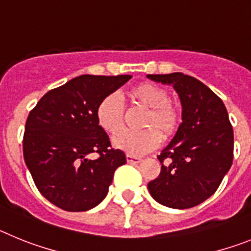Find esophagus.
Wrapping results in <instances>:
<instances>
[{
  "label": "esophagus",
  "mask_w": 251,
  "mask_h": 251,
  "mask_svg": "<svg viewBox=\"0 0 251 251\" xmlns=\"http://www.w3.org/2000/svg\"><path fill=\"white\" fill-rule=\"evenodd\" d=\"M142 159L138 158L136 156H132V154H127V162L128 163H139Z\"/></svg>",
  "instance_id": "1"
}]
</instances>
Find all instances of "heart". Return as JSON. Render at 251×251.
Segmentation results:
<instances>
[{
  "label": "heart",
  "instance_id": "1",
  "mask_svg": "<svg viewBox=\"0 0 251 251\" xmlns=\"http://www.w3.org/2000/svg\"><path fill=\"white\" fill-rule=\"evenodd\" d=\"M128 100L134 105L147 109L142 119L141 128L145 130L118 134L124 126V113L121 103L114 95H106L95 109V118L99 127L110 136L115 148L132 156H142L158 147L161 135L163 138L174 136L178 128L179 110L168 100V94L162 86L145 81L132 86L126 93Z\"/></svg>",
  "mask_w": 251,
  "mask_h": 251
}]
</instances>
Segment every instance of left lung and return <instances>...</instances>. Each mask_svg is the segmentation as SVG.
I'll use <instances>...</instances> for the list:
<instances>
[{
  "label": "left lung",
  "mask_w": 251,
  "mask_h": 251,
  "mask_svg": "<svg viewBox=\"0 0 251 251\" xmlns=\"http://www.w3.org/2000/svg\"><path fill=\"white\" fill-rule=\"evenodd\" d=\"M172 85L182 105V123L158 156L161 174L148 183L151 196L171 208H190L212 196L232 165L234 130L210 88L182 73L147 75Z\"/></svg>",
  "instance_id": "8db88e82"
}]
</instances>
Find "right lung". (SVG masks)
<instances>
[{
    "label": "right lung",
    "instance_id": "1",
    "mask_svg": "<svg viewBox=\"0 0 251 251\" xmlns=\"http://www.w3.org/2000/svg\"><path fill=\"white\" fill-rule=\"evenodd\" d=\"M130 75H80L46 93L31 110L24 134V158L37 190L66 211H88L105 199L113 175L127 159L113 150L99 127V101ZM98 152L97 160L87 158Z\"/></svg>",
    "mask_w": 251,
    "mask_h": 251
}]
</instances>
